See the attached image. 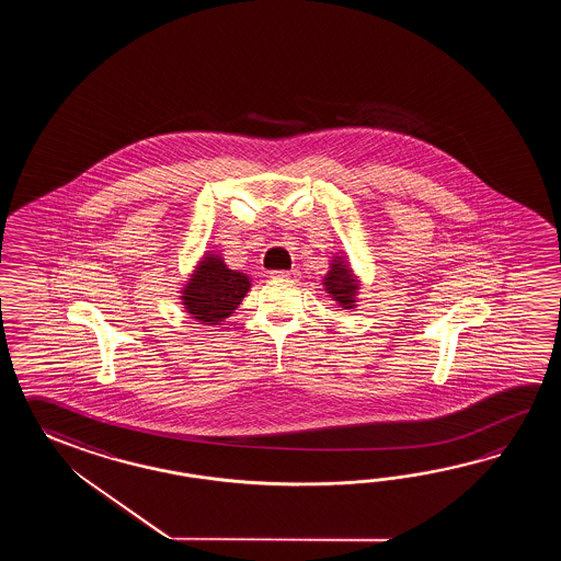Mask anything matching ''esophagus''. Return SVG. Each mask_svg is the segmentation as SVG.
I'll return each mask as SVG.
<instances>
[{
  "label": "esophagus",
  "mask_w": 561,
  "mask_h": 561,
  "mask_svg": "<svg viewBox=\"0 0 561 561\" xmlns=\"http://www.w3.org/2000/svg\"><path fill=\"white\" fill-rule=\"evenodd\" d=\"M271 275L275 276V278H298V271L297 268H290V271H273Z\"/></svg>",
  "instance_id": "1"
}]
</instances>
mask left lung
I'll return each mask as SVG.
<instances>
[{
  "label": "left lung",
  "mask_w": 561,
  "mask_h": 561,
  "mask_svg": "<svg viewBox=\"0 0 561 561\" xmlns=\"http://www.w3.org/2000/svg\"><path fill=\"white\" fill-rule=\"evenodd\" d=\"M327 293L343 307V309H355V295L358 290V280L353 271L343 263V259H336L331 264V271L324 276Z\"/></svg>",
  "instance_id": "1"
}]
</instances>
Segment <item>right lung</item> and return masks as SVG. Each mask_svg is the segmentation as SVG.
<instances>
[{
  "label": "right lung",
  "mask_w": 561,
  "mask_h": 561,
  "mask_svg": "<svg viewBox=\"0 0 561 561\" xmlns=\"http://www.w3.org/2000/svg\"><path fill=\"white\" fill-rule=\"evenodd\" d=\"M249 288V276L230 271L220 256L208 254L184 286L182 305L196 321L218 324L237 310Z\"/></svg>",
  "instance_id": "right-lung-1"
}]
</instances>
